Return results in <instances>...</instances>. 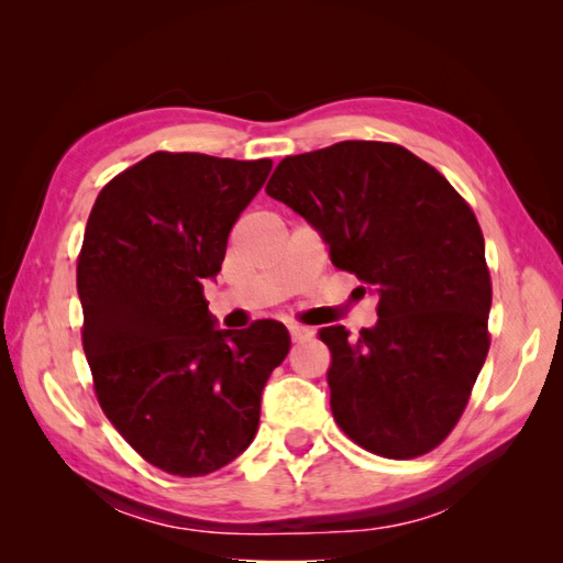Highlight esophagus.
<instances>
[{
	"instance_id": "1",
	"label": "esophagus",
	"mask_w": 563,
	"mask_h": 563,
	"mask_svg": "<svg viewBox=\"0 0 563 563\" xmlns=\"http://www.w3.org/2000/svg\"><path fill=\"white\" fill-rule=\"evenodd\" d=\"M288 331H290V339H292L295 343L312 336V329H307V327H302V324H290Z\"/></svg>"
}]
</instances>
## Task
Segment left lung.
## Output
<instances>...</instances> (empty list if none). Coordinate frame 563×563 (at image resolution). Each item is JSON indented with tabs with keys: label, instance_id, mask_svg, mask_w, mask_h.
Instances as JSON below:
<instances>
[{
	"label": "left lung",
	"instance_id": "obj_1",
	"mask_svg": "<svg viewBox=\"0 0 563 563\" xmlns=\"http://www.w3.org/2000/svg\"><path fill=\"white\" fill-rule=\"evenodd\" d=\"M266 194L317 227L333 266L379 295L373 329L319 331L339 428L379 457L435 450L492 345V275L470 202L435 166L375 140L285 157Z\"/></svg>",
	"mask_w": 563,
	"mask_h": 563
}]
</instances>
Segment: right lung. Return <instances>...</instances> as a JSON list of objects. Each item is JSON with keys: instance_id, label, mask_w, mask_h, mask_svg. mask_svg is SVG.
I'll use <instances>...</instances> for the list:
<instances>
[{"instance_id": "add662e5", "label": "right lung", "mask_w": 563, "mask_h": 563, "mask_svg": "<svg viewBox=\"0 0 563 563\" xmlns=\"http://www.w3.org/2000/svg\"><path fill=\"white\" fill-rule=\"evenodd\" d=\"M271 166L154 152L101 188L84 230L77 292L93 394L128 445L166 474L206 476L239 457L290 351L273 319L214 329L202 295Z\"/></svg>"}]
</instances>
